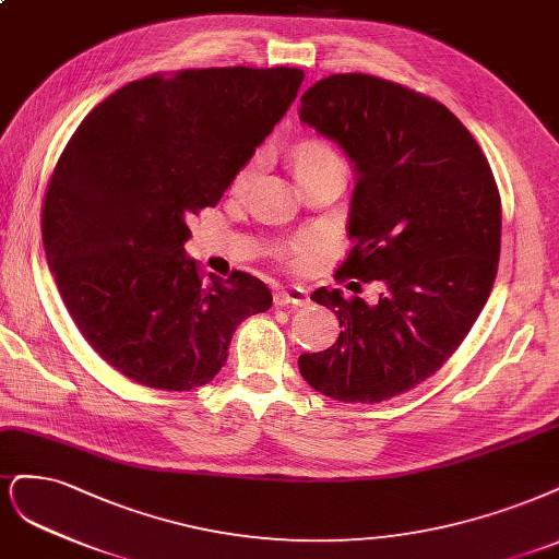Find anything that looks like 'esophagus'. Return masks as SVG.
Segmentation results:
<instances>
[{"label":"esophagus","mask_w":559,"mask_h":559,"mask_svg":"<svg viewBox=\"0 0 559 559\" xmlns=\"http://www.w3.org/2000/svg\"><path fill=\"white\" fill-rule=\"evenodd\" d=\"M307 302H310V296H307V292L300 286L286 288V292L275 294V305L277 307H302Z\"/></svg>","instance_id":"esophagus-1"}]
</instances>
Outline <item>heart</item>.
Segmentation results:
<instances>
[{
    "instance_id": "b5f03b06",
    "label": "heart",
    "mask_w": 559,
    "mask_h": 559,
    "mask_svg": "<svg viewBox=\"0 0 559 559\" xmlns=\"http://www.w3.org/2000/svg\"><path fill=\"white\" fill-rule=\"evenodd\" d=\"M331 164H342L340 157H337V152L333 150L331 143H325L321 139H302L300 143H296V147H294V166H296V176L298 178L307 176V173H312L317 168L331 166ZM259 166H261V155H254L252 159H249L236 173L234 191H242L249 182H252ZM305 252H307V238H298V240H294L292 245L286 247V254H288V259H292L294 263H298Z\"/></svg>"
}]
</instances>
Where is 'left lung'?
Listing matches in <instances>:
<instances>
[{"instance_id":"8db88e82","label":"left lung","mask_w":559,"mask_h":559,"mask_svg":"<svg viewBox=\"0 0 559 559\" xmlns=\"http://www.w3.org/2000/svg\"><path fill=\"white\" fill-rule=\"evenodd\" d=\"M300 120L356 168L354 247L335 277L379 282L381 294L368 305L317 288L312 300L335 312L342 333L298 368L333 400H391L432 377L484 310L502 245L499 189L447 106L377 75L321 79L300 96Z\"/></svg>"}]
</instances>
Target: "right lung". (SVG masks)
I'll use <instances>...</instances> for the list:
<instances>
[{
    "label": "right lung",
    "mask_w": 559,
    "mask_h": 559,
    "mask_svg": "<svg viewBox=\"0 0 559 559\" xmlns=\"http://www.w3.org/2000/svg\"><path fill=\"white\" fill-rule=\"evenodd\" d=\"M302 79L294 67L152 73L94 106L62 150L41 210L46 259L81 335L127 379L199 389L238 323L271 310L249 273L203 286L187 219L219 203Z\"/></svg>",
    "instance_id": "obj_1"
}]
</instances>
